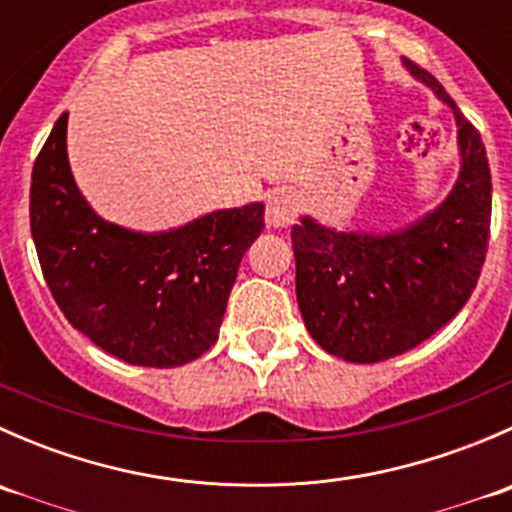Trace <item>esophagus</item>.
<instances>
[{"label": "esophagus", "mask_w": 512, "mask_h": 512, "mask_svg": "<svg viewBox=\"0 0 512 512\" xmlns=\"http://www.w3.org/2000/svg\"><path fill=\"white\" fill-rule=\"evenodd\" d=\"M299 213V198L292 193V190H280L277 195H272L267 200V213L265 220L267 225L275 227V230H282V227H289L294 223Z\"/></svg>", "instance_id": "obj_1"}]
</instances>
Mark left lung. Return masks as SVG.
Returning <instances> with one entry per match:
<instances>
[{
    "label": "left lung",
    "instance_id": "obj_1",
    "mask_svg": "<svg viewBox=\"0 0 512 512\" xmlns=\"http://www.w3.org/2000/svg\"><path fill=\"white\" fill-rule=\"evenodd\" d=\"M411 74L453 108L461 175L446 203L391 235L337 232L302 218L292 227L297 302L324 352L354 364L391 359L451 322L478 285L490 237V168L478 128L436 76Z\"/></svg>",
    "mask_w": 512,
    "mask_h": 512
}]
</instances>
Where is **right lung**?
<instances>
[{
  "mask_svg": "<svg viewBox=\"0 0 512 512\" xmlns=\"http://www.w3.org/2000/svg\"><path fill=\"white\" fill-rule=\"evenodd\" d=\"M61 113L39 151L29 220L41 272L71 327L136 366L188 364L218 342L242 255L265 227V205L218 210L141 235L101 220L79 193Z\"/></svg>",
  "mask_w": 512,
  "mask_h": 512,
  "instance_id": "1",
  "label": "right lung"
}]
</instances>
